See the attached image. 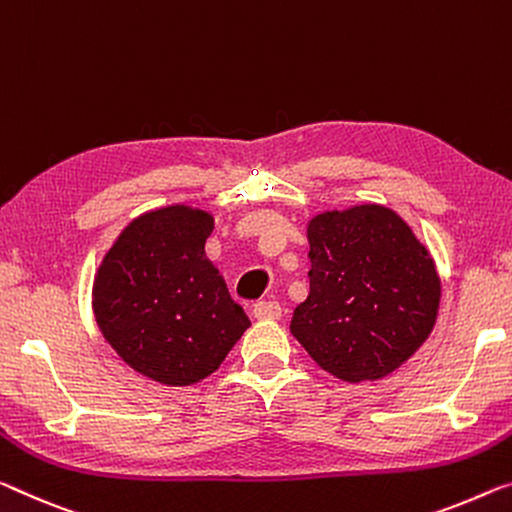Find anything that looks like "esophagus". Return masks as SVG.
Here are the masks:
<instances>
[{
    "label": "esophagus",
    "instance_id": "esophagus-1",
    "mask_svg": "<svg viewBox=\"0 0 512 512\" xmlns=\"http://www.w3.org/2000/svg\"><path fill=\"white\" fill-rule=\"evenodd\" d=\"M254 318L256 320H277V318H281V304L279 302H256L254 304Z\"/></svg>",
    "mask_w": 512,
    "mask_h": 512
}]
</instances>
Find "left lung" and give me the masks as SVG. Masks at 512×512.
Instances as JSON below:
<instances>
[{
  "instance_id": "left-lung-1",
  "label": "left lung",
  "mask_w": 512,
  "mask_h": 512,
  "mask_svg": "<svg viewBox=\"0 0 512 512\" xmlns=\"http://www.w3.org/2000/svg\"><path fill=\"white\" fill-rule=\"evenodd\" d=\"M311 290L290 332L343 382L382 380L426 343L442 281L430 251L391 208L361 203L309 219Z\"/></svg>"
}]
</instances>
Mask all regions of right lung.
I'll return each instance as SVG.
<instances>
[{"instance_id":"1","label":"right lung","mask_w":512,"mask_h":512,"mask_svg":"<svg viewBox=\"0 0 512 512\" xmlns=\"http://www.w3.org/2000/svg\"><path fill=\"white\" fill-rule=\"evenodd\" d=\"M215 219L201 208L148 210L102 258L91 304L105 341L139 375L190 387L219 368L251 327L206 258Z\"/></svg>"}]
</instances>
